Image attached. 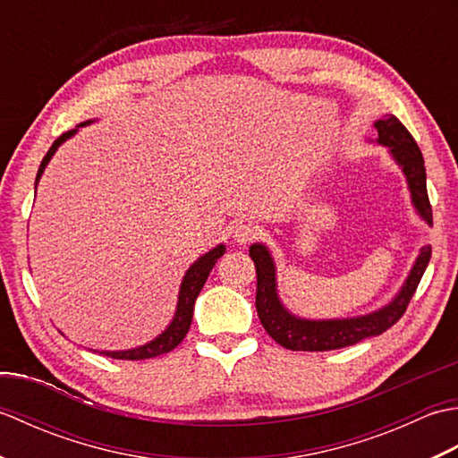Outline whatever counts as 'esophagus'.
Segmentation results:
<instances>
[{
	"mask_svg": "<svg viewBox=\"0 0 458 458\" xmlns=\"http://www.w3.org/2000/svg\"><path fill=\"white\" fill-rule=\"evenodd\" d=\"M258 234V226H254V224H238L234 228V242L240 246H246L251 240H256Z\"/></svg>",
	"mask_w": 458,
	"mask_h": 458,
	"instance_id": "1",
	"label": "esophagus"
}]
</instances>
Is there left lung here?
Wrapping results in <instances>:
<instances>
[{
  "mask_svg": "<svg viewBox=\"0 0 458 458\" xmlns=\"http://www.w3.org/2000/svg\"><path fill=\"white\" fill-rule=\"evenodd\" d=\"M377 131L376 143L384 145L397 167L402 169L407 189L411 194L413 210L427 226H433V212L429 197H427V174L423 155L417 148L411 133L395 115H386L374 123ZM250 258L256 264L258 291L256 309L258 317L264 325L266 333L277 344L289 350H305V352H323V350H336L352 346L360 340L377 336L394 327L405 313L407 305L415 293L417 285L425 274V267L431 259V246L427 244L420 250L413 266L407 274L403 285L397 291L390 303L382 305L372 313L346 317V318H305L293 315L284 305L277 291V267L276 259L266 244L256 242L250 246Z\"/></svg>",
  "mask_w": 458,
  "mask_h": 458,
  "instance_id": "obj_1",
  "label": "left lung"
}]
</instances>
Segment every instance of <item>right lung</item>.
<instances>
[{"instance_id": "add662e5", "label": "right lung", "mask_w": 458, "mask_h": 458, "mask_svg": "<svg viewBox=\"0 0 458 458\" xmlns=\"http://www.w3.org/2000/svg\"><path fill=\"white\" fill-rule=\"evenodd\" d=\"M94 120H86L82 123L76 125L74 130L63 133L61 138H58L53 145L51 149L47 151L45 159L41 161V167L37 171V179H35V191H37V184L41 181L43 173L47 169L48 161L53 159V155L56 153V149L61 148V145L71 140L72 135L79 133V128H84V125L92 123ZM224 251H226V246L218 244L214 246L212 250H208L207 254H202L194 264L187 269V274H184L182 281H181V287H179V299H177V309H174V315L171 318V323L165 327V330L161 335L155 336L149 343H145L141 346H135V348H128V350H100V354L108 356V358H115V360H145V358H155V356H161V354H167L174 346H179L182 343V338L187 336L191 323H192V310H194V301H197L200 289L207 284V279L210 276V271L216 264V259L224 256ZM94 352H98V350H94Z\"/></svg>"}]
</instances>
